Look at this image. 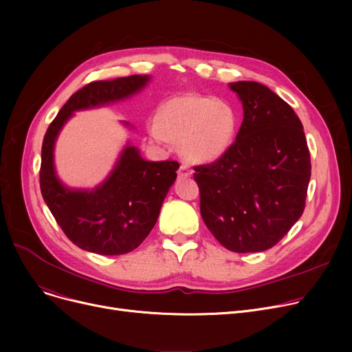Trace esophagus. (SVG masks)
<instances>
[{
    "label": "esophagus",
    "instance_id": "34e87169",
    "mask_svg": "<svg viewBox=\"0 0 352 352\" xmlns=\"http://www.w3.org/2000/svg\"><path fill=\"white\" fill-rule=\"evenodd\" d=\"M192 175V170L190 168V166H187V165H181L179 166V170H178V177L179 178H188V177H191Z\"/></svg>",
    "mask_w": 352,
    "mask_h": 352
}]
</instances>
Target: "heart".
<instances>
[{
  "instance_id": "heart-1",
  "label": "heart",
  "mask_w": 352,
  "mask_h": 352,
  "mask_svg": "<svg viewBox=\"0 0 352 352\" xmlns=\"http://www.w3.org/2000/svg\"><path fill=\"white\" fill-rule=\"evenodd\" d=\"M236 128L238 116L228 102L186 94L160 107L148 133L161 145L179 140L182 154L195 162H214L231 148Z\"/></svg>"
}]
</instances>
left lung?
Returning <instances> with one entry per match:
<instances>
[{
  "label": "left lung",
  "instance_id": "1",
  "mask_svg": "<svg viewBox=\"0 0 352 352\" xmlns=\"http://www.w3.org/2000/svg\"><path fill=\"white\" fill-rule=\"evenodd\" d=\"M244 120L219 160L194 166L199 210L218 243L234 252L270 250L305 208L311 158L302 124L268 87L231 82Z\"/></svg>",
  "mask_w": 352,
  "mask_h": 352
}]
</instances>
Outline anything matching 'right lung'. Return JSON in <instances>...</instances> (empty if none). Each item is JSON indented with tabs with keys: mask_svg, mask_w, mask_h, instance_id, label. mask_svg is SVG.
Returning <instances> with one entry per match:
<instances>
[{
	"mask_svg": "<svg viewBox=\"0 0 352 352\" xmlns=\"http://www.w3.org/2000/svg\"><path fill=\"white\" fill-rule=\"evenodd\" d=\"M148 81V76H129L87 84L69 97L45 133L41 194L64 234L81 250L101 255H121L135 250L154 228L179 164L145 161L138 148L128 144L102 184L91 191L74 190L65 187L55 174V140L74 111L129 98Z\"/></svg>",
	"mask_w": 352,
	"mask_h": 352,
	"instance_id": "right-lung-1",
	"label": "right lung"
}]
</instances>
